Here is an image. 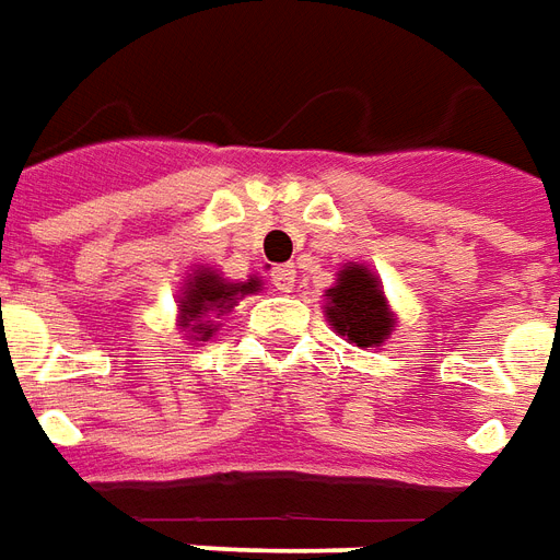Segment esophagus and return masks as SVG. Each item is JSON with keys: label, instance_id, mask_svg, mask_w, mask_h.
<instances>
[{"label": "esophagus", "instance_id": "esophagus-1", "mask_svg": "<svg viewBox=\"0 0 560 560\" xmlns=\"http://www.w3.org/2000/svg\"><path fill=\"white\" fill-rule=\"evenodd\" d=\"M269 281H272V288L281 293H291L293 291V281H296V269L293 267H272V272H269Z\"/></svg>", "mask_w": 560, "mask_h": 560}]
</instances>
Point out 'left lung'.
<instances>
[{"label": "left lung", "instance_id": "1", "mask_svg": "<svg viewBox=\"0 0 560 560\" xmlns=\"http://www.w3.org/2000/svg\"><path fill=\"white\" fill-rule=\"evenodd\" d=\"M326 314L335 329L355 347H380L385 335H392V314L385 312V296L371 276V269L347 267L335 288L326 293Z\"/></svg>", "mask_w": 560, "mask_h": 560}]
</instances>
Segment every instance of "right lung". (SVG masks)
Here are the masks:
<instances>
[{
	"label": "right lung",
	"mask_w": 560,
	"mask_h": 560,
	"mask_svg": "<svg viewBox=\"0 0 560 560\" xmlns=\"http://www.w3.org/2000/svg\"><path fill=\"white\" fill-rule=\"evenodd\" d=\"M260 291V284L255 279H248L246 284H225V281L219 279L217 272H210V269H201L192 276V281L186 284L184 300H180V326H189L192 332L201 335V341L213 335V329L207 326V323H198V317H205L207 312H222V308H231L234 300H237L240 293H252Z\"/></svg>",
	"instance_id": "add662e5"
}]
</instances>
